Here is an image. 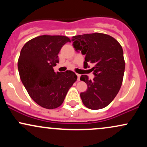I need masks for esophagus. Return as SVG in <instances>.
<instances>
[{
  "mask_svg": "<svg viewBox=\"0 0 147 147\" xmlns=\"http://www.w3.org/2000/svg\"><path fill=\"white\" fill-rule=\"evenodd\" d=\"M77 80L79 81V80H80V77H81V75H79V74H77Z\"/></svg>",
  "mask_w": 147,
  "mask_h": 147,
  "instance_id": "obj_1",
  "label": "esophagus"
}]
</instances>
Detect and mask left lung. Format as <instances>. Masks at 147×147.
Here are the masks:
<instances>
[{"label": "left lung", "instance_id": "obj_1", "mask_svg": "<svg viewBox=\"0 0 147 147\" xmlns=\"http://www.w3.org/2000/svg\"><path fill=\"white\" fill-rule=\"evenodd\" d=\"M72 41L75 51L85 55L84 67L94 64L93 80L87 75L80 77L88 86L80 93L82 102L92 110L103 109L113 100L122 86L125 69L122 46L113 37L102 33L77 35Z\"/></svg>", "mask_w": 147, "mask_h": 147}]
</instances>
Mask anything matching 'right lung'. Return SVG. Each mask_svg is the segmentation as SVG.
<instances>
[{
	"mask_svg": "<svg viewBox=\"0 0 147 147\" xmlns=\"http://www.w3.org/2000/svg\"><path fill=\"white\" fill-rule=\"evenodd\" d=\"M68 42L70 40L67 36L43 35L27 42L20 53L18 69L22 83L30 97L45 109L61 105L77 79L70 70H53L59 61V52Z\"/></svg>",
	"mask_w": 147,
	"mask_h": 147,
	"instance_id": "1",
	"label": "right lung"
}]
</instances>
